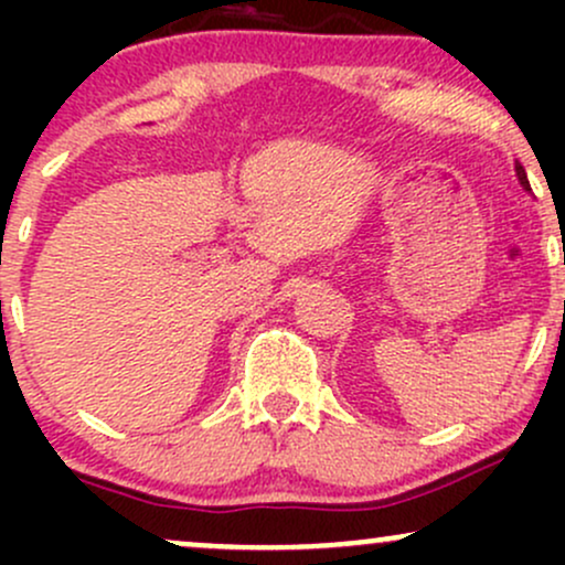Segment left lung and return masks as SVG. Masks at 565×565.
I'll return each mask as SVG.
<instances>
[{"label":"left lung","mask_w":565,"mask_h":565,"mask_svg":"<svg viewBox=\"0 0 565 565\" xmlns=\"http://www.w3.org/2000/svg\"><path fill=\"white\" fill-rule=\"evenodd\" d=\"M515 172H518V180H521V185H523V188H529V180H526V170H523V167H521V164H518V167H515ZM529 191H531V188H529Z\"/></svg>","instance_id":"1"}]
</instances>
